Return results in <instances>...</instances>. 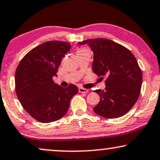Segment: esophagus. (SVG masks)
Listing matches in <instances>:
<instances>
[{"label": "esophagus", "instance_id": "esophagus-1", "mask_svg": "<svg viewBox=\"0 0 160 160\" xmlns=\"http://www.w3.org/2000/svg\"><path fill=\"white\" fill-rule=\"evenodd\" d=\"M78 91H79V92L80 93H87L88 91V89H87V88H82V87H80V88H79V89H78Z\"/></svg>", "mask_w": 160, "mask_h": 160}]
</instances>
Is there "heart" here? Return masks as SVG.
Here are the masks:
<instances>
[{
	"instance_id": "obj_1",
	"label": "heart",
	"mask_w": 160,
	"mask_h": 160,
	"mask_svg": "<svg viewBox=\"0 0 160 160\" xmlns=\"http://www.w3.org/2000/svg\"><path fill=\"white\" fill-rule=\"evenodd\" d=\"M88 52L90 53V51H89L88 49L86 48H80L78 49V51H77V54H78V55L84 54V53H88Z\"/></svg>"
}]
</instances>
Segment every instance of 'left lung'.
Returning <instances> with one entry per match:
<instances>
[{
	"label": "left lung",
	"mask_w": 160,
	"mask_h": 160,
	"mask_svg": "<svg viewBox=\"0 0 160 160\" xmlns=\"http://www.w3.org/2000/svg\"><path fill=\"white\" fill-rule=\"evenodd\" d=\"M78 44L91 47L93 72L106 78L105 90L94 91L100 101L93 111L107 118L126 114L138 101L142 86V71L135 57L125 47L108 39H89Z\"/></svg>",
	"instance_id": "1"
}]
</instances>
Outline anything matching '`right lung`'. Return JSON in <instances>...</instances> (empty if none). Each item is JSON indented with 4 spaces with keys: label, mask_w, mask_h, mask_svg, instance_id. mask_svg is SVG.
I'll return each instance as SVG.
<instances>
[{
    "label": "right lung",
    "mask_w": 160,
    "mask_h": 160,
    "mask_svg": "<svg viewBox=\"0 0 160 160\" xmlns=\"http://www.w3.org/2000/svg\"><path fill=\"white\" fill-rule=\"evenodd\" d=\"M71 44L50 41L32 49L20 61L15 72V90L25 110L42 123L58 120L67 113L70 101L78 92L75 85L63 88L55 83L63 57Z\"/></svg>",
    "instance_id": "right-lung-1"
}]
</instances>
